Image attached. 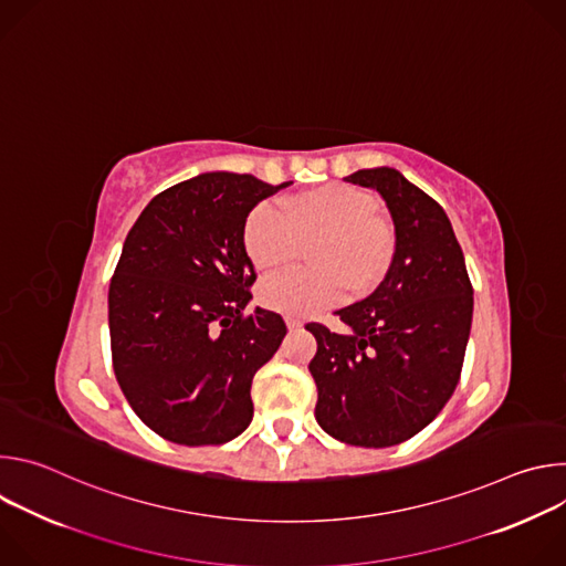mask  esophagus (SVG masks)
<instances>
[{
	"label": "esophagus",
	"instance_id": "1",
	"mask_svg": "<svg viewBox=\"0 0 566 566\" xmlns=\"http://www.w3.org/2000/svg\"><path fill=\"white\" fill-rule=\"evenodd\" d=\"M286 327H289L291 332L302 329V319H297V317H286Z\"/></svg>",
	"mask_w": 566,
	"mask_h": 566
}]
</instances>
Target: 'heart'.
Returning <instances> with one entry per match:
<instances>
[{
  "instance_id": "obj_1",
  "label": "heart",
  "mask_w": 566,
  "mask_h": 566,
  "mask_svg": "<svg viewBox=\"0 0 566 566\" xmlns=\"http://www.w3.org/2000/svg\"><path fill=\"white\" fill-rule=\"evenodd\" d=\"M378 201L349 186L322 184L282 201V210L260 203L241 232L244 251L258 271L286 266L300 241L319 237L308 262L317 269H297L269 277L260 286V302L284 315H315L354 295H367L389 273L396 241L376 217Z\"/></svg>"
}]
</instances>
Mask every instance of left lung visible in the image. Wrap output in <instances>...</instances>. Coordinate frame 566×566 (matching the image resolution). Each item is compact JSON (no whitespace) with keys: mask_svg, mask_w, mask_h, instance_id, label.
I'll return each mask as SVG.
<instances>
[{"mask_svg":"<svg viewBox=\"0 0 566 566\" xmlns=\"http://www.w3.org/2000/svg\"><path fill=\"white\" fill-rule=\"evenodd\" d=\"M345 181L376 190L394 221L396 253L378 289L340 311L349 334L319 322L308 371L315 421L334 439L389 448L421 432L452 396L472 325V284L443 208L394 168Z\"/></svg>","mask_w":566,"mask_h":566,"instance_id":"1","label":"left lung"}]
</instances>
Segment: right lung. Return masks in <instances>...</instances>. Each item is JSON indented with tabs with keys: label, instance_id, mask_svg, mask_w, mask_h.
Segmentation results:
<instances>
[{
	"label": "right lung",
	"instance_id": "1",
	"mask_svg": "<svg viewBox=\"0 0 566 566\" xmlns=\"http://www.w3.org/2000/svg\"><path fill=\"white\" fill-rule=\"evenodd\" d=\"M289 184L199 175L156 195L127 232L109 284L112 360L132 410L158 437L219 446L251 426L253 376L286 325L260 306L247 313L258 275L241 232Z\"/></svg>",
	"mask_w": 566,
	"mask_h": 566
}]
</instances>
